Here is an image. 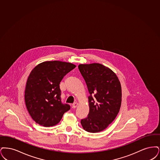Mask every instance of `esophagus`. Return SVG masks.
<instances>
[{"instance_id": "1", "label": "esophagus", "mask_w": 160, "mask_h": 160, "mask_svg": "<svg viewBox=\"0 0 160 160\" xmlns=\"http://www.w3.org/2000/svg\"><path fill=\"white\" fill-rule=\"evenodd\" d=\"M78 103H77V102L74 103L73 104H72V108L73 109H75L77 106H78Z\"/></svg>"}]
</instances>
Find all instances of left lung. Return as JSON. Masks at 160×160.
I'll use <instances>...</instances> for the list:
<instances>
[{
    "instance_id": "8db88e82",
    "label": "left lung",
    "mask_w": 160,
    "mask_h": 160,
    "mask_svg": "<svg viewBox=\"0 0 160 160\" xmlns=\"http://www.w3.org/2000/svg\"><path fill=\"white\" fill-rule=\"evenodd\" d=\"M79 70L90 93V111L81 119L83 129L90 132L104 130L115 119L119 111L122 91L116 74L99 63L79 64Z\"/></svg>"
}]
</instances>
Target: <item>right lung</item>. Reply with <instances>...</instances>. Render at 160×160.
Returning <instances> with one entry per match:
<instances>
[{
  "instance_id": "right-lung-1",
  "label": "right lung",
  "mask_w": 160,
  "mask_h": 160,
  "mask_svg": "<svg viewBox=\"0 0 160 160\" xmlns=\"http://www.w3.org/2000/svg\"><path fill=\"white\" fill-rule=\"evenodd\" d=\"M76 66L60 61H48L37 65L28 77L25 103L36 123L49 127L57 124L70 109L61 100L60 83Z\"/></svg>"
}]
</instances>
